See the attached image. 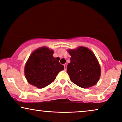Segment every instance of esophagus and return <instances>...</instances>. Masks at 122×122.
<instances>
[{"instance_id": "1", "label": "esophagus", "mask_w": 122, "mask_h": 122, "mask_svg": "<svg viewBox=\"0 0 122 122\" xmlns=\"http://www.w3.org/2000/svg\"><path fill=\"white\" fill-rule=\"evenodd\" d=\"M64 67H65V70H66V67H67V64H64Z\"/></svg>"}]
</instances>
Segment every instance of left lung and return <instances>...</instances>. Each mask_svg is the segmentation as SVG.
I'll return each mask as SVG.
<instances>
[{"label": "left lung", "instance_id": "1", "mask_svg": "<svg viewBox=\"0 0 122 122\" xmlns=\"http://www.w3.org/2000/svg\"><path fill=\"white\" fill-rule=\"evenodd\" d=\"M68 52L71 58L67 66V73L71 81L82 88L96 84L101 76V67L93 53L82 46Z\"/></svg>", "mask_w": 122, "mask_h": 122}]
</instances>
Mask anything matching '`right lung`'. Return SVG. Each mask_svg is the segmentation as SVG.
Segmentation results:
<instances>
[{"label":"right lung","instance_id":"obj_1","mask_svg":"<svg viewBox=\"0 0 122 122\" xmlns=\"http://www.w3.org/2000/svg\"><path fill=\"white\" fill-rule=\"evenodd\" d=\"M53 51L42 47L34 51L29 57L24 72L28 82L39 89L46 87L55 80L60 71L64 69L59 57H53Z\"/></svg>","mask_w":122,"mask_h":122}]
</instances>
